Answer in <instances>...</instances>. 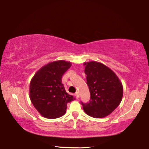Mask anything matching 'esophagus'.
<instances>
[{"instance_id": "esophagus-1", "label": "esophagus", "mask_w": 149, "mask_h": 149, "mask_svg": "<svg viewBox=\"0 0 149 149\" xmlns=\"http://www.w3.org/2000/svg\"><path fill=\"white\" fill-rule=\"evenodd\" d=\"M75 96H76L77 99H79V92L75 93Z\"/></svg>"}]
</instances>
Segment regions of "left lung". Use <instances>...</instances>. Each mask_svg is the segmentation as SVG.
Wrapping results in <instances>:
<instances>
[{
  "mask_svg": "<svg viewBox=\"0 0 149 149\" xmlns=\"http://www.w3.org/2000/svg\"><path fill=\"white\" fill-rule=\"evenodd\" d=\"M91 99L83 108L87 115L102 118L110 114L122 101L123 85L117 75L102 63L84 62Z\"/></svg>",
  "mask_w": 149,
  "mask_h": 149,
  "instance_id": "8db88e82",
  "label": "left lung"
}]
</instances>
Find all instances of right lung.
Listing matches in <instances>:
<instances>
[{"mask_svg": "<svg viewBox=\"0 0 149 149\" xmlns=\"http://www.w3.org/2000/svg\"><path fill=\"white\" fill-rule=\"evenodd\" d=\"M72 65L70 62L56 60L43 65L35 73L29 85V98L42 117L55 119L66 112L67 104L75 97L65 91L63 74Z\"/></svg>", "mask_w": 149, "mask_h": 149, "instance_id": "right-lung-1", "label": "right lung"}]
</instances>
